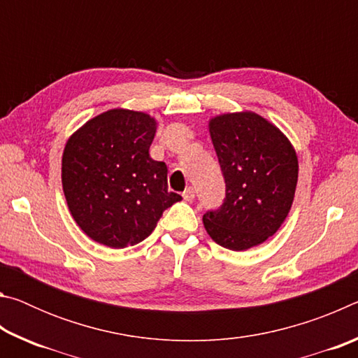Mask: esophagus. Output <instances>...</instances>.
Wrapping results in <instances>:
<instances>
[{
    "label": "esophagus",
    "mask_w": 358,
    "mask_h": 358,
    "mask_svg": "<svg viewBox=\"0 0 358 358\" xmlns=\"http://www.w3.org/2000/svg\"><path fill=\"white\" fill-rule=\"evenodd\" d=\"M194 197H196V191H194V187H187V189L183 192V199L186 202H192Z\"/></svg>",
    "instance_id": "1"
}]
</instances>
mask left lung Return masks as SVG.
<instances>
[{
    "instance_id": "8db88e82",
    "label": "left lung",
    "mask_w": 358,
    "mask_h": 358,
    "mask_svg": "<svg viewBox=\"0 0 358 358\" xmlns=\"http://www.w3.org/2000/svg\"><path fill=\"white\" fill-rule=\"evenodd\" d=\"M226 181L220 210L203 215L211 240L245 251L275 235L292 207L299 159L289 138L256 112L222 113L208 121Z\"/></svg>"
}]
</instances>
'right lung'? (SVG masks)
I'll use <instances>...</instances> for the list:
<instances>
[{
	"instance_id": "right-lung-1",
	"label": "right lung",
	"mask_w": 358,
	"mask_h": 358,
	"mask_svg": "<svg viewBox=\"0 0 358 358\" xmlns=\"http://www.w3.org/2000/svg\"><path fill=\"white\" fill-rule=\"evenodd\" d=\"M157 123L112 108L88 120L63 151L62 183L72 217L90 238L115 250L141 243L162 211L181 201L167 189L166 162L150 157Z\"/></svg>"
}]
</instances>
